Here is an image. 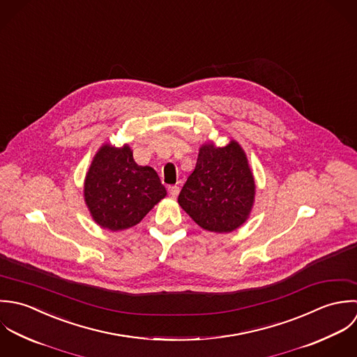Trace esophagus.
<instances>
[{"mask_svg":"<svg viewBox=\"0 0 357 357\" xmlns=\"http://www.w3.org/2000/svg\"><path fill=\"white\" fill-rule=\"evenodd\" d=\"M168 195L171 199H176L179 195V188L178 186H169L168 188Z\"/></svg>","mask_w":357,"mask_h":357,"instance_id":"1","label":"esophagus"}]
</instances>
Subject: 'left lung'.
Instances as JSON below:
<instances>
[{
    "label": "left lung",
    "mask_w": 357,
    "mask_h": 357,
    "mask_svg": "<svg viewBox=\"0 0 357 357\" xmlns=\"http://www.w3.org/2000/svg\"><path fill=\"white\" fill-rule=\"evenodd\" d=\"M255 179L240 143H203L195 171L183 185L178 203L200 227L215 233L238 229L252 211Z\"/></svg>",
    "instance_id": "1"
}]
</instances>
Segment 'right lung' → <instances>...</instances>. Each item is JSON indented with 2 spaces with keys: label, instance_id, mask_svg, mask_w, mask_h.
Listing matches in <instances>:
<instances>
[{
  "label": "right lung",
  "instance_id": "obj_1",
  "mask_svg": "<svg viewBox=\"0 0 357 357\" xmlns=\"http://www.w3.org/2000/svg\"><path fill=\"white\" fill-rule=\"evenodd\" d=\"M167 196L157 172L138 165L132 149L105 143L92 158L84 181V202L103 229L119 231L138 225Z\"/></svg>",
  "mask_w": 357,
  "mask_h": 357
}]
</instances>
